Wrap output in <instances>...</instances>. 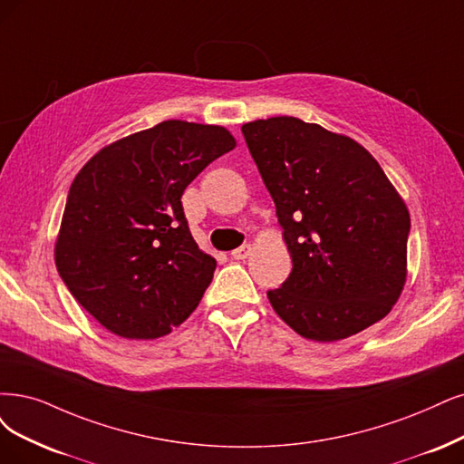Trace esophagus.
Returning <instances> with one entry per match:
<instances>
[{"label": "esophagus", "instance_id": "34e87169", "mask_svg": "<svg viewBox=\"0 0 464 464\" xmlns=\"http://www.w3.org/2000/svg\"><path fill=\"white\" fill-rule=\"evenodd\" d=\"M248 256H250V245H243L231 252L233 260H245V258H248Z\"/></svg>", "mask_w": 464, "mask_h": 464}]
</instances>
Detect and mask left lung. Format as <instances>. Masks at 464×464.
Here are the masks:
<instances>
[{
	"label": "left lung",
	"mask_w": 464,
	"mask_h": 464,
	"mask_svg": "<svg viewBox=\"0 0 464 464\" xmlns=\"http://www.w3.org/2000/svg\"><path fill=\"white\" fill-rule=\"evenodd\" d=\"M245 141L276 202L293 271L267 290L300 336L348 338L386 317L407 276V206L371 152L295 116L254 120Z\"/></svg>",
	"instance_id": "obj_1"
}]
</instances>
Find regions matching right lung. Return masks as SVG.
<instances>
[{"label": "right lung", "instance_id": "1", "mask_svg": "<svg viewBox=\"0 0 464 464\" xmlns=\"http://www.w3.org/2000/svg\"><path fill=\"white\" fill-rule=\"evenodd\" d=\"M235 145L221 126L166 120L101 149L78 171L55 264L71 295L102 327L150 340L195 312L216 260L188 231L181 195Z\"/></svg>", "mask_w": 464, "mask_h": 464}]
</instances>
